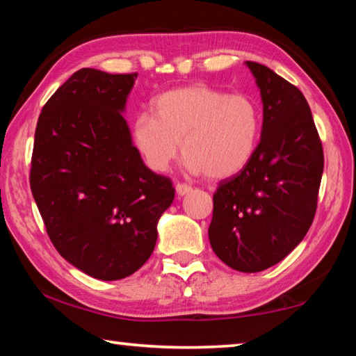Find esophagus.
Segmentation results:
<instances>
[{
    "label": "esophagus",
    "mask_w": 356,
    "mask_h": 356,
    "mask_svg": "<svg viewBox=\"0 0 356 356\" xmlns=\"http://www.w3.org/2000/svg\"><path fill=\"white\" fill-rule=\"evenodd\" d=\"M190 191H191V186H190V185H186V184H177V185H176V193H177L179 196L188 195Z\"/></svg>",
    "instance_id": "esophagus-1"
}]
</instances>
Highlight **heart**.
Segmentation results:
<instances>
[{
	"mask_svg": "<svg viewBox=\"0 0 356 356\" xmlns=\"http://www.w3.org/2000/svg\"><path fill=\"white\" fill-rule=\"evenodd\" d=\"M261 127V110L248 95L193 84L161 94L154 114H138L131 140L149 170L165 172L182 143L186 171L221 180L250 163Z\"/></svg>",
	"mask_w": 356,
	"mask_h": 356,
	"instance_id": "obj_1",
	"label": "heart"
}]
</instances>
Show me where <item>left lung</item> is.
Segmentation results:
<instances>
[{"label":"left lung","instance_id":"8db88e82","mask_svg":"<svg viewBox=\"0 0 356 356\" xmlns=\"http://www.w3.org/2000/svg\"><path fill=\"white\" fill-rule=\"evenodd\" d=\"M245 64L261 91V141L245 170L220 182L209 240L229 267L256 273L282 261L309 231L323 150L300 89L267 65Z\"/></svg>","mask_w":356,"mask_h":356}]
</instances>
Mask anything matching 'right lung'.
Wrapping results in <instances>:
<instances>
[{"mask_svg":"<svg viewBox=\"0 0 356 356\" xmlns=\"http://www.w3.org/2000/svg\"><path fill=\"white\" fill-rule=\"evenodd\" d=\"M136 76L75 72L42 108L34 135L29 184L48 237L102 281L143 267L174 200L172 182L144 165L124 119Z\"/></svg>","mask_w":356,"mask_h":356,"instance_id":"add662e5","label":"right lung"}]
</instances>
